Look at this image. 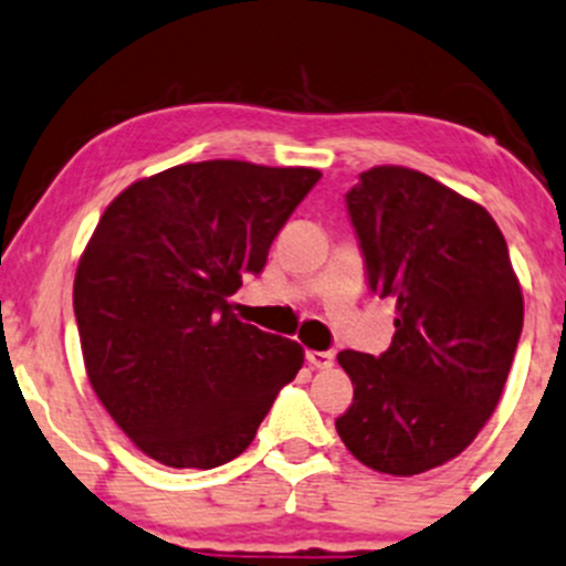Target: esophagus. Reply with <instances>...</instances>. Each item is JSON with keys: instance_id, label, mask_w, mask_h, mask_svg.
I'll return each instance as SVG.
<instances>
[{"instance_id": "34e87169", "label": "esophagus", "mask_w": 566, "mask_h": 566, "mask_svg": "<svg viewBox=\"0 0 566 566\" xmlns=\"http://www.w3.org/2000/svg\"><path fill=\"white\" fill-rule=\"evenodd\" d=\"M306 360L312 363L314 368H331L336 358H333V353H328V349H323V353H319V349H308Z\"/></svg>"}]
</instances>
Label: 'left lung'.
<instances>
[{
    "mask_svg": "<svg viewBox=\"0 0 566 566\" xmlns=\"http://www.w3.org/2000/svg\"><path fill=\"white\" fill-rule=\"evenodd\" d=\"M347 211L368 290L396 301V333L377 358L338 353L355 396L336 431L368 469L412 478L463 453L496 409L521 284L491 213L420 170H366Z\"/></svg>",
    "mask_w": 566,
    "mask_h": 566,
    "instance_id": "obj_1",
    "label": "left lung"
}]
</instances>
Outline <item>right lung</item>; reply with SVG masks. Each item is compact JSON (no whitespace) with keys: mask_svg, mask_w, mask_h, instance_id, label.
<instances>
[{"mask_svg":"<svg viewBox=\"0 0 566 566\" xmlns=\"http://www.w3.org/2000/svg\"><path fill=\"white\" fill-rule=\"evenodd\" d=\"M314 168L238 159L176 165L129 184L75 271L83 363L116 426L154 461L213 469L252 444L303 347L233 314L265 268Z\"/></svg>","mask_w":566,"mask_h":566,"instance_id":"add662e5","label":"right lung"}]
</instances>
